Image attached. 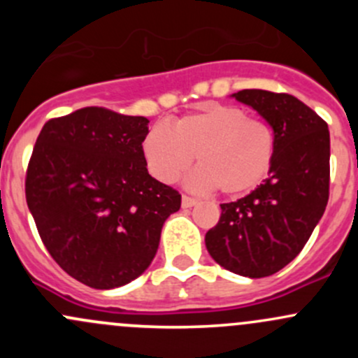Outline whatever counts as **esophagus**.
Wrapping results in <instances>:
<instances>
[{
	"instance_id": "esophagus-1",
	"label": "esophagus",
	"mask_w": 358,
	"mask_h": 358,
	"mask_svg": "<svg viewBox=\"0 0 358 358\" xmlns=\"http://www.w3.org/2000/svg\"><path fill=\"white\" fill-rule=\"evenodd\" d=\"M197 201L194 199V197L190 196H183L182 197V208H192V206H196Z\"/></svg>"
}]
</instances>
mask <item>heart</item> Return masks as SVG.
Listing matches in <instances>:
<instances>
[{
    "instance_id": "obj_1",
    "label": "heart",
    "mask_w": 358,
    "mask_h": 358,
    "mask_svg": "<svg viewBox=\"0 0 358 358\" xmlns=\"http://www.w3.org/2000/svg\"><path fill=\"white\" fill-rule=\"evenodd\" d=\"M275 133L239 107L204 103L168 126L156 124L142 142L147 169L162 183H175L192 166L189 185L218 189L229 197L255 190L268 176L275 159Z\"/></svg>"
}]
</instances>
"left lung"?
Wrapping results in <instances>:
<instances>
[{
    "label": "left lung",
    "instance_id": "1",
    "mask_svg": "<svg viewBox=\"0 0 358 358\" xmlns=\"http://www.w3.org/2000/svg\"><path fill=\"white\" fill-rule=\"evenodd\" d=\"M234 99L265 119L275 133L268 178L236 202L206 234V248L223 268L262 279L291 263L305 248L329 201L331 142L327 122L287 93L243 90Z\"/></svg>",
    "mask_w": 358,
    "mask_h": 358
}]
</instances>
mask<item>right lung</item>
<instances>
[{
  "mask_svg": "<svg viewBox=\"0 0 358 358\" xmlns=\"http://www.w3.org/2000/svg\"><path fill=\"white\" fill-rule=\"evenodd\" d=\"M149 119L85 107L43 126L25 199L52 258L79 282L114 289L152 263L182 196L149 175Z\"/></svg>",
  "mask_w": 358,
  "mask_h": 358,
  "instance_id": "1",
  "label": "right lung"
}]
</instances>
